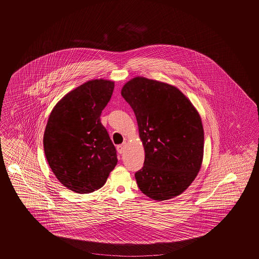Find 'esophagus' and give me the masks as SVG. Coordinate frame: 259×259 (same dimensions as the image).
I'll return each instance as SVG.
<instances>
[{
	"mask_svg": "<svg viewBox=\"0 0 259 259\" xmlns=\"http://www.w3.org/2000/svg\"><path fill=\"white\" fill-rule=\"evenodd\" d=\"M125 143H122V144H120V145H118L117 149H118V152L119 154H122V153L124 152V150H125Z\"/></svg>",
	"mask_w": 259,
	"mask_h": 259,
	"instance_id": "obj_1",
	"label": "esophagus"
}]
</instances>
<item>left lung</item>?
<instances>
[{
	"label": "left lung",
	"instance_id": "obj_1",
	"mask_svg": "<svg viewBox=\"0 0 259 259\" xmlns=\"http://www.w3.org/2000/svg\"><path fill=\"white\" fill-rule=\"evenodd\" d=\"M121 96L133 109L145 151L144 166L135 174L139 188L155 200L181 195L202 163L199 114L177 87L143 77L126 82Z\"/></svg>",
	"mask_w": 259,
	"mask_h": 259
}]
</instances>
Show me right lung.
<instances>
[{"label": "right lung", "mask_w": 259, "mask_h": 259, "mask_svg": "<svg viewBox=\"0 0 259 259\" xmlns=\"http://www.w3.org/2000/svg\"><path fill=\"white\" fill-rule=\"evenodd\" d=\"M114 81L93 79L65 95L52 110L44 135L47 162L63 186L88 194L102 188L118 162L101 122Z\"/></svg>", "instance_id": "1"}]
</instances>
